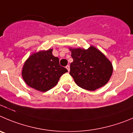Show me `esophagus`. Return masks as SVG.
I'll return each instance as SVG.
<instances>
[{
  "mask_svg": "<svg viewBox=\"0 0 133 133\" xmlns=\"http://www.w3.org/2000/svg\"><path fill=\"white\" fill-rule=\"evenodd\" d=\"M65 68H66V69H68V71H69V70H70V68H69V65H68L66 67H65Z\"/></svg>",
  "mask_w": 133,
  "mask_h": 133,
  "instance_id": "34e87169",
  "label": "esophagus"
}]
</instances>
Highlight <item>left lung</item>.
Instances as JSON below:
<instances>
[{
	"label": "left lung",
	"mask_w": 133,
	"mask_h": 133,
	"mask_svg": "<svg viewBox=\"0 0 133 133\" xmlns=\"http://www.w3.org/2000/svg\"><path fill=\"white\" fill-rule=\"evenodd\" d=\"M74 62L70 64L69 74L81 88L95 90L110 80L113 73L111 62L104 54L90 46L88 49L69 48Z\"/></svg>",
	"instance_id": "1"
}]
</instances>
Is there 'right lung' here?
<instances>
[{
	"label": "right lung",
	"mask_w": 133,
	"mask_h": 133,
	"mask_svg": "<svg viewBox=\"0 0 133 133\" xmlns=\"http://www.w3.org/2000/svg\"><path fill=\"white\" fill-rule=\"evenodd\" d=\"M66 72V68L59 65V58L52 55V49H49L31 55L23 65L22 75L28 86L46 92L56 86Z\"/></svg>",
	"instance_id": "right-lung-1"
}]
</instances>
